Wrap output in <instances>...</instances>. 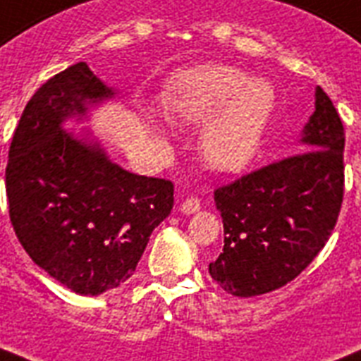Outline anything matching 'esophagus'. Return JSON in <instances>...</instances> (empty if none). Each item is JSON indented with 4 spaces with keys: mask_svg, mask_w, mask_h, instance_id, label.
<instances>
[{
    "mask_svg": "<svg viewBox=\"0 0 361 361\" xmlns=\"http://www.w3.org/2000/svg\"><path fill=\"white\" fill-rule=\"evenodd\" d=\"M199 208H200L199 199H187L180 204V212L181 214H185V216H191V214H195V212H199Z\"/></svg>",
    "mask_w": 361,
    "mask_h": 361,
    "instance_id": "esophagus-1",
    "label": "esophagus"
}]
</instances>
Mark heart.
Here are the masks:
<instances>
[{
	"instance_id": "obj_1",
	"label": "heart",
	"mask_w": 361,
	"mask_h": 361,
	"mask_svg": "<svg viewBox=\"0 0 361 361\" xmlns=\"http://www.w3.org/2000/svg\"><path fill=\"white\" fill-rule=\"evenodd\" d=\"M276 106V90L267 79H250L231 66H202L181 71L170 81L166 109L187 125H204L199 153L210 169L235 174L254 161ZM157 132L166 119L147 114Z\"/></svg>"
}]
</instances>
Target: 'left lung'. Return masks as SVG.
Wrapping results in <instances>:
<instances>
[{"label": "left lung", "mask_w": 361, "mask_h": 361, "mask_svg": "<svg viewBox=\"0 0 361 361\" xmlns=\"http://www.w3.org/2000/svg\"><path fill=\"white\" fill-rule=\"evenodd\" d=\"M299 145L302 153L214 192L225 244L208 271L231 295H261L291 282L326 246L337 224L345 132L320 87Z\"/></svg>", "instance_id": "8db88e82"}]
</instances>
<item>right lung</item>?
Wrapping results in <instances>:
<instances>
[{
  "instance_id": "1",
  "label": "right lung",
  "mask_w": 361,
  "mask_h": 361,
  "mask_svg": "<svg viewBox=\"0 0 361 361\" xmlns=\"http://www.w3.org/2000/svg\"><path fill=\"white\" fill-rule=\"evenodd\" d=\"M117 96L85 62L51 77L27 102L5 170L11 224L26 254L79 295L130 279L174 206L172 181L132 174L92 132L68 130Z\"/></svg>"
}]
</instances>
